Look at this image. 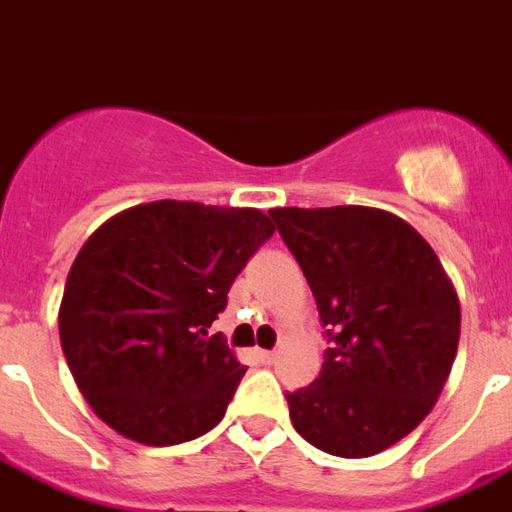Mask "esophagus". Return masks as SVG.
I'll return each instance as SVG.
<instances>
[{
  "instance_id": "1",
  "label": "esophagus",
  "mask_w": 512,
  "mask_h": 512,
  "mask_svg": "<svg viewBox=\"0 0 512 512\" xmlns=\"http://www.w3.org/2000/svg\"><path fill=\"white\" fill-rule=\"evenodd\" d=\"M257 361L266 363V366H271V363L276 361V352L274 350H257Z\"/></svg>"
}]
</instances>
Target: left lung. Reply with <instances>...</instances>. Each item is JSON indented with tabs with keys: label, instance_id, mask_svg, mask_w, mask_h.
Returning <instances> with one entry per match:
<instances>
[{
	"label": "left lung",
	"instance_id": "obj_1",
	"mask_svg": "<svg viewBox=\"0 0 512 512\" xmlns=\"http://www.w3.org/2000/svg\"><path fill=\"white\" fill-rule=\"evenodd\" d=\"M333 339L320 377L287 393L295 431L331 456L366 458L437 404L461 333V304L437 252L372 206L271 208Z\"/></svg>",
	"mask_w": 512,
	"mask_h": 512
}]
</instances>
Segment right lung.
<instances>
[{
	"label": "right lung",
	"mask_w": 512,
	"mask_h": 512,
	"mask_svg": "<svg viewBox=\"0 0 512 512\" xmlns=\"http://www.w3.org/2000/svg\"><path fill=\"white\" fill-rule=\"evenodd\" d=\"M274 230L260 208L154 200L86 238L64 285L59 339L102 423L165 448L225 418L246 369L208 328Z\"/></svg>",
	"instance_id": "obj_1"
}]
</instances>
